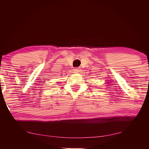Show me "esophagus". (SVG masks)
<instances>
[{"instance_id":"esophagus-1","label":"esophagus","mask_w":149,"mask_h":149,"mask_svg":"<svg viewBox=\"0 0 149 149\" xmlns=\"http://www.w3.org/2000/svg\"><path fill=\"white\" fill-rule=\"evenodd\" d=\"M73 70L75 73H78V72L80 71V68H75Z\"/></svg>"}]
</instances>
